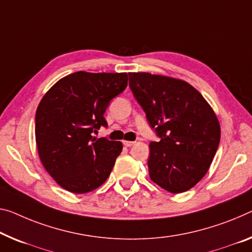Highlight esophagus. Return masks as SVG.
<instances>
[{"instance_id":"1","label":"esophagus","mask_w":252,"mask_h":252,"mask_svg":"<svg viewBox=\"0 0 252 252\" xmlns=\"http://www.w3.org/2000/svg\"><path fill=\"white\" fill-rule=\"evenodd\" d=\"M134 143H135V142H131V141H124L123 144L125 145L126 148H130L131 145H134Z\"/></svg>"}]
</instances>
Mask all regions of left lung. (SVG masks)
<instances>
[{"instance_id":"8db88e82","label":"left lung","mask_w":252,"mask_h":252,"mask_svg":"<svg viewBox=\"0 0 252 252\" xmlns=\"http://www.w3.org/2000/svg\"><path fill=\"white\" fill-rule=\"evenodd\" d=\"M128 75L130 90L160 138L150 143L151 180L173 193L189 190L206 175L218 151V117L183 80L150 73Z\"/></svg>"}]
</instances>
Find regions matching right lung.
I'll return each instance as SVG.
<instances>
[{
    "mask_svg": "<svg viewBox=\"0 0 252 252\" xmlns=\"http://www.w3.org/2000/svg\"><path fill=\"white\" fill-rule=\"evenodd\" d=\"M127 73L75 72L61 79L36 111V143L40 161L66 190L86 193L100 187L121 154V142L96 138L110 100L127 87Z\"/></svg>",
    "mask_w": 252,
    "mask_h": 252,
    "instance_id": "add662e5",
    "label": "right lung"
}]
</instances>
